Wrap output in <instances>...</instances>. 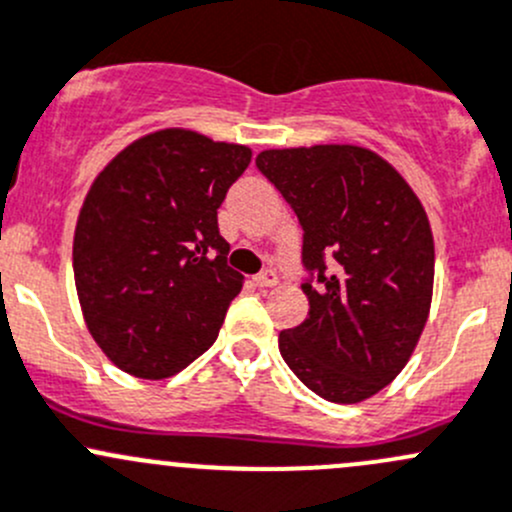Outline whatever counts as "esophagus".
<instances>
[{
    "instance_id": "34e87169",
    "label": "esophagus",
    "mask_w": 512,
    "mask_h": 512,
    "mask_svg": "<svg viewBox=\"0 0 512 512\" xmlns=\"http://www.w3.org/2000/svg\"><path fill=\"white\" fill-rule=\"evenodd\" d=\"M277 282H279V277H277V274H274L272 270L260 272V274H257V277H255L257 287H274V284H277Z\"/></svg>"
}]
</instances>
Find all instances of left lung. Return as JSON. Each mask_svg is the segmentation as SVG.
Masks as SVG:
<instances>
[{"label":"left lung","mask_w":512,"mask_h":512,"mask_svg":"<svg viewBox=\"0 0 512 512\" xmlns=\"http://www.w3.org/2000/svg\"><path fill=\"white\" fill-rule=\"evenodd\" d=\"M257 169L304 228L309 319L279 333L292 373L328 402L355 405L400 375L427 324L434 238L400 171L365 147L265 149Z\"/></svg>","instance_id":"1"}]
</instances>
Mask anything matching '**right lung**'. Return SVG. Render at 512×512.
I'll return each mask as SVG.
<instances>
[{
    "mask_svg": "<svg viewBox=\"0 0 512 512\" xmlns=\"http://www.w3.org/2000/svg\"><path fill=\"white\" fill-rule=\"evenodd\" d=\"M245 144L166 127L127 144L95 176L73 238L90 336L120 370L164 380L218 338L242 277L218 208L250 164Z\"/></svg>",
    "mask_w": 512,
    "mask_h": 512,
    "instance_id": "right-lung-1",
    "label": "right lung"
}]
</instances>
